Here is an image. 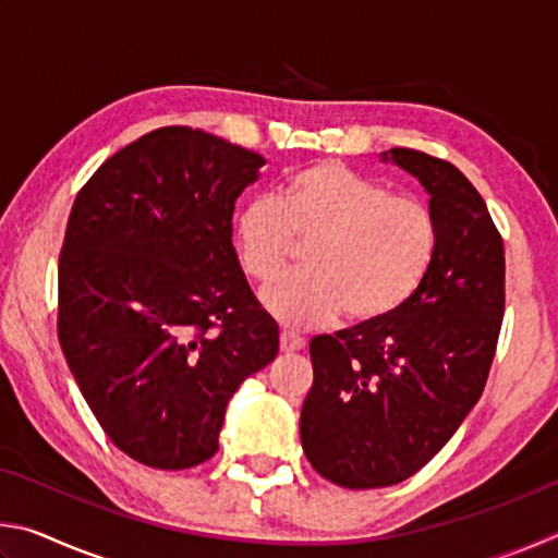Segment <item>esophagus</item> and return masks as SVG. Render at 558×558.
<instances>
[{
  "mask_svg": "<svg viewBox=\"0 0 558 558\" xmlns=\"http://www.w3.org/2000/svg\"><path fill=\"white\" fill-rule=\"evenodd\" d=\"M302 347H305V339H302V337H295V335H290V332H282L280 335V352L292 354V352H300Z\"/></svg>",
  "mask_w": 558,
  "mask_h": 558,
  "instance_id": "34e87169",
  "label": "esophagus"
}]
</instances>
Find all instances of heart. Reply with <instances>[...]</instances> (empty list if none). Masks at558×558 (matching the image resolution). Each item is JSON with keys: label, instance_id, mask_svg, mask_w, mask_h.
<instances>
[{"label": "heart", "instance_id": "b5f03b06", "mask_svg": "<svg viewBox=\"0 0 558 558\" xmlns=\"http://www.w3.org/2000/svg\"><path fill=\"white\" fill-rule=\"evenodd\" d=\"M305 253L307 276L263 292V307L290 329H310L344 315L352 327H376L399 315L426 282L438 248L426 204L391 196L374 179L337 162L292 174L280 199L256 196L233 219L243 272L276 280L292 251Z\"/></svg>", "mask_w": 558, "mask_h": 558}]
</instances>
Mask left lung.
<instances>
[{"mask_svg":"<svg viewBox=\"0 0 558 558\" xmlns=\"http://www.w3.org/2000/svg\"><path fill=\"white\" fill-rule=\"evenodd\" d=\"M381 159L426 189L438 248L399 315L310 342L302 450L349 489L403 483L446 446L483 396L505 315V248L477 189L426 153L393 147Z\"/></svg>","mask_w":558,"mask_h":558,"instance_id":"1","label":"left lung"}]
</instances>
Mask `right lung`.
<instances>
[{
  "label": "right lung",
  "instance_id": "right-lung-1",
  "mask_svg": "<svg viewBox=\"0 0 558 558\" xmlns=\"http://www.w3.org/2000/svg\"><path fill=\"white\" fill-rule=\"evenodd\" d=\"M263 165L209 132L159 128L73 202L59 342L102 430L143 465L209 460L231 396L278 354L231 241L235 199Z\"/></svg>",
  "mask_w": 558,
  "mask_h": 558
}]
</instances>
